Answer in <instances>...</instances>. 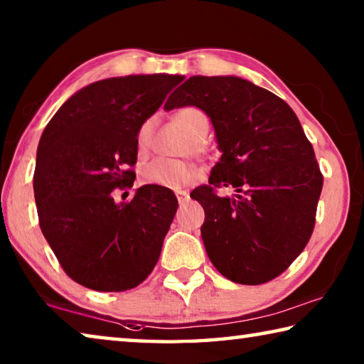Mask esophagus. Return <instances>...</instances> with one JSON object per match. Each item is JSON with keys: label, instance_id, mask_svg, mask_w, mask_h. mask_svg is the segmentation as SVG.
Returning <instances> with one entry per match:
<instances>
[{"label": "esophagus", "instance_id": "34e87169", "mask_svg": "<svg viewBox=\"0 0 364 364\" xmlns=\"http://www.w3.org/2000/svg\"><path fill=\"white\" fill-rule=\"evenodd\" d=\"M176 198H178V203L184 204L189 199V193L188 191H181V189H180V191H176Z\"/></svg>", "mask_w": 364, "mask_h": 364}]
</instances>
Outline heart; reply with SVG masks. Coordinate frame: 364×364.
I'll list each match as a JSON object with an SVG mask.
<instances>
[{"mask_svg":"<svg viewBox=\"0 0 364 364\" xmlns=\"http://www.w3.org/2000/svg\"><path fill=\"white\" fill-rule=\"evenodd\" d=\"M175 121L188 132L189 137H193V151L203 152L204 147L199 141L204 139L210 128V121L205 112L198 107H183L175 113ZM154 132V119L144 121L141 128L137 129L136 147L139 155H146L149 149L152 147ZM198 176L199 170L196 168V165L175 159H155L141 168V178L144 183L168 189H180L193 183Z\"/></svg>","mask_w":364,"mask_h":364,"instance_id":"b5f03b06","label":"heart"}]
</instances>
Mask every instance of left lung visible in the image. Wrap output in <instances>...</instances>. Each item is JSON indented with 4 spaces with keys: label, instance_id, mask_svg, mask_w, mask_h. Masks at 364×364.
<instances>
[{
    "label": "left lung",
    "instance_id": "obj_1",
    "mask_svg": "<svg viewBox=\"0 0 364 364\" xmlns=\"http://www.w3.org/2000/svg\"><path fill=\"white\" fill-rule=\"evenodd\" d=\"M188 105L210 118L222 152L210 184L191 193L205 212L207 256L235 284H265L301 255L314 230L324 183L314 149L288 103L246 79L189 77L165 109ZM222 186L235 194L217 196Z\"/></svg>",
    "mask_w": 364,
    "mask_h": 364
}]
</instances>
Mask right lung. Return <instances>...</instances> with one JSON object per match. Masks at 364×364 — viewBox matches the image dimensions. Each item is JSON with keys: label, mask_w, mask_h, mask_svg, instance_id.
<instances>
[{"label": "right lung", "mask_w": 364, "mask_h": 364, "mask_svg": "<svg viewBox=\"0 0 364 364\" xmlns=\"http://www.w3.org/2000/svg\"><path fill=\"white\" fill-rule=\"evenodd\" d=\"M183 76L137 74L85 85L63 103L40 137L33 194L45 240L74 282L126 291L157 264L178 209L168 188L146 184L129 203L136 134Z\"/></svg>", "instance_id": "add662e5"}]
</instances>
